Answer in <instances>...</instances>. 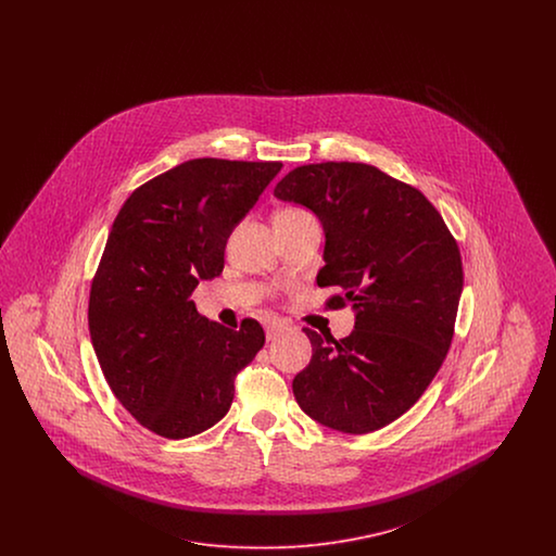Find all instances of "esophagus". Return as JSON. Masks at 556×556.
Returning a JSON list of instances; mask_svg holds the SVG:
<instances>
[{
    "mask_svg": "<svg viewBox=\"0 0 556 556\" xmlns=\"http://www.w3.org/2000/svg\"><path fill=\"white\" fill-rule=\"evenodd\" d=\"M266 340L270 342V340H277L279 336H283L286 331H288V325L286 323H281V320H277V318H270L268 323H266Z\"/></svg>",
    "mask_w": 556,
    "mask_h": 556,
    "instance_id": "1",
    "label": "esophagus"
}]
</instances>
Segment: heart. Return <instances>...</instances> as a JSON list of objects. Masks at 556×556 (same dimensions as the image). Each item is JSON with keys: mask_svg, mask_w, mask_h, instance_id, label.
I'll return each mask as SVG.
<instances>
[{"mask_svg": "<svg viewBox=\"0 0 556 556\" xmlns=\"http://www.w3.org/2000/svg\"><path fill=\"white\" fill-rule=\"evenodd\" d=\"M308 212L302 211V208H281V211L275 214V218H283V220H291V218H300V216H306Z\"/></svg>", "mask_w": 556, "mask_h": 556, "instance_id": "1", "label": "heart"}]
</instances>
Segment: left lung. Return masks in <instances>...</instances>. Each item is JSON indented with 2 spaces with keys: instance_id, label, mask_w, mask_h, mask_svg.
<instances>
[{
  "instance_id": "obj_1",
  "label": "left lung",
  "mask_w": 556,
  "mask_h": 556,
  "mask_svg": "<svg viewBox=\"0 0 556 556\" xmlns=\"http://www.w3.org/2000/svg\"><path fill=\"white\" fill-rule=\"evenodd\" d=\"M275 198L315 212L325 231L318 288H340L329 308H354L344 340L304 329L308 367L293 377L300 408L344 433H370L402 417L448 354L463 263L458 245L415 187L363 162L304 164Z\"/></svg>"
}]
</instances>
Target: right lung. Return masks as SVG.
I'll return each mask as SVG.
<instances>
[{
	"mask_svg": "<svg viewBox=\"0 0 556 556\" xmlns=\"http://www.w3.org/2000/svg\"><path fill=\"white\" fill-rule=\"evenodd\" d=\"M281 166L187 160L137 187L112 223L89 293L91 344L114 396L162 438L218 424L265 345L258 320L212 323L191 291L223 273L227 239Z\"/></svg>",
	"mask_w": 556,
	"mask_h": 556,
	"instance_id": "obj_1",
	"label": "right lung"
}]
</instances>
